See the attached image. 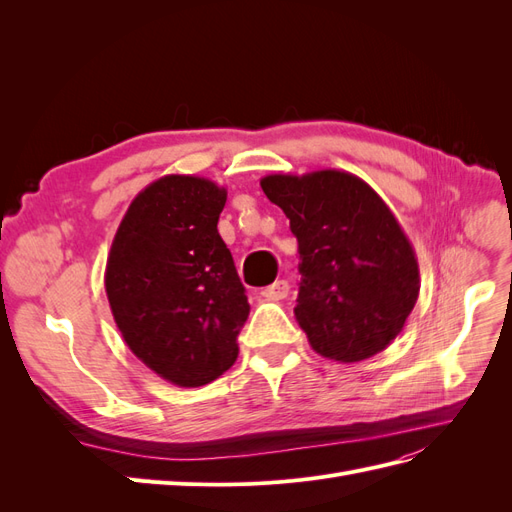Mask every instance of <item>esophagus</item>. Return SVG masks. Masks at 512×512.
<instances>
[{
  "label": "esophagus",
  "mask_w": 512,
  "mask_h": 512,
  "mask_svg": "<svg viewBox=\"0 0 512 512\" xmlns=\"http://www.w3.org/2000/svg\"><path fill=\"white\" fill-rule=\"evenodd\" d=\"M288 292H290L288 282H284V280H277L275 284L267 286V288L262 290L260 294H262V297H265L267 301H282V299H286V297H288Z\"/></svg>",
  "instance_id": "esophagus-1"
}]
</instances>
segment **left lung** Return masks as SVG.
Instances as JSON below:
<instances>
[{
    "label": "left lung",
    "mask_w": 512,
    "mask_h": 512,
    "mask_svg": "<svg viewBox=\"0 0 512 512\" xmlns=\"http://www.w3.org/2000/svg\"><path fill=\"white\" fill-rule=\"evenodd\" d=\"M260 188L299 241L294 316L309 346L359 363L404 329L421 290L414 247L389 205L346 170L267 175Z\"/></svg>",
    "instance_id": "left-lung-1"
}]
</instances>
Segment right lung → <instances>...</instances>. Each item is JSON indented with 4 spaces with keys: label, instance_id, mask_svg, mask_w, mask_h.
Instances as JSON below:
<instances>
[{
    "label": "right lung",
    "instance_id": "obj_1",
    "mask_svg": "<svg viewBox=\"0 0 512 512\" xmlns=\"http://www.w3.org/2000/svg\"><path fill=\"white\" fill-rule=\"evenodd\" d=\"M226 188L166 175L138 194L115 232L104 288L123 342L170 384L194 389L237 361L250 314L218 232Z\"/></svg>",
    "mask_w": 512,
    "mask_h": 512
}]
</instances>
